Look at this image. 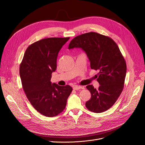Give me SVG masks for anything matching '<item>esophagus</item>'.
<instances>
[{"label": "esophagus", "mask_w": 145, "mask_h": 145, "mask_svg": "<svg viewBox=\"0 0 145 145\" xmlns=\"http://www.w3.org/2000/svg\"><path fill=\"white\" fill-rule=\"evenodd\" d=\"M82 86H77V85H74L73 86V89L74 90H79V89H82Z\"/></svg>", "instance_id": "34e87169"}]
</instances>
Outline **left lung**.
Masks as SVG:
<instances>
[{"mask_svg":"<svg viewBox=\"0 0 145 145\" xmlns=\"http://www.w3.org/2000/svg\"><path fill=\"white\" fill-rule=\"evenodd\" d=\"M79 48L90 60L92 69L99 71L96 76L98 89L88 85L91 98L86 102L87 109L102 113L115 104L122 92L126 73V63L118 44L112 38L96 32L78 36L71 41L69 49Z\"/></svg>","mask_w":145,"mask_h":145,"instance_id":"obj_1","label":"left lung"}]
</instances>
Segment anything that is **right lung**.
Listing matches in <instances>:
<instances>
[{
    "label": "right lung",
    "mask_w": 145,
    "mask_h": 145,
    "mask_svg": "<svg viewBox=\"0 0 145 145\" xmlns=\"http://www.w3.org/2000/svg\"><path fill=\"white\" fill-rule=\"evenodd\" d=\"M70 39L49 37L37 41L29 47L20 65L22 85L33 107L47 117L58 115L65 109L72 88L60 86L50 82L57 67L59 52Z\"/></svg>",
    "instance_id": "add662e5"
}]
</instances>
